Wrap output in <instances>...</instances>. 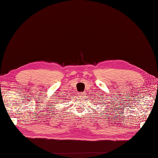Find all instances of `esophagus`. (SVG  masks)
Returning <instances> with one entry per match:
<instances>
[{"instance_id":"1","label":"esophagus","mask_w":158,"mask_h":158,"mask_svg":"<svg viewBox=\"0 0 158 158\" xmlns=\"http://www.w3.org/2000/svg\"><path fill=\"white\" fill-rule=\"evenodd\" d=\"M79 95L80 98H84L85 95V93H80V94H79Z\"/></svg>"}]
</instances>
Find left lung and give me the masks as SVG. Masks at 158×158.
I'll use <instances>...</instances> for the list:
<instances>
[{
	"mask_svg": "<svg viewBox=\"0 0 158 158\" xmlns=\"http://www.w3.org/2000/svg\"><path fill=\"white\" fill-rule=\"evenodd\" d=\"M100 101H101V102H102V101H103V99H102V100H100Z\"/></svg>",
	"mask_w": 158,
	"mask_h": 158,
	"instance_id": "obj_1",
	"label": "left lung"
}]
</instances>
